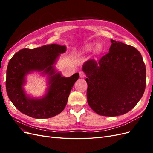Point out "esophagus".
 <instances>
[{"instance_id":"esophagus-1","label":"esophagus","mask_w":153,"mask_h":153,"mask_svg":"<svg viewBox=\"0 0 153 153\" xmlns=\"http://www.w3.org/2000/svg\"><path fill=\"white\" fill-rule=\"evenodd\" d=\"M79 74H80V76L81 78H84L85 76V74L83 72V71H80L79 72Z\"/></svg>"}]
</instances>
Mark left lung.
Here are the masks:
<instances>
[{
    "label": "left lung",
    "instance_id": "left-lung-1",
    "mask_svg": "<svg viewBox=\"0 0 153 153\" xmlns=\"http://www.w3.org/2000/svg\"><path fill=\"white\" fill-rule=\"evenodd\" d=\"M109 52L98 61H87L82 70L87 77V103L96 113L108 117L130 111L146 88V70L135 47L110 39Z\"/></svg>",
    "mask_w": 153,
    "mask_h": 153
}]
</instances>
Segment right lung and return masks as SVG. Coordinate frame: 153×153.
I'll list each match as a JSON object with an SVG mask.
<instances>
[{"mask_svg": "<svg viewBox=\"0 0 153 153\" xmlns=\"http://www.w3.org/2000/svg\"><path fill=\"white\" fill-rule=\"evenodd\" d=\"M66 46L44 45L34 49L19 50L10 59L6 71V91L15 107L23 114L36 119H47L61 113L65 108L73 85L79 78L76 73L64 77L54 64ZM34 71L48 76V88L41 98H32L26 94L23 86L26 76Z\"/></svg>", "mask_w": 153, "mask_h": 153, "instance_id": "right-lung-1", "label": "right lung"}]
</instances>
